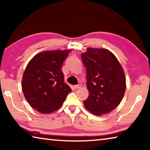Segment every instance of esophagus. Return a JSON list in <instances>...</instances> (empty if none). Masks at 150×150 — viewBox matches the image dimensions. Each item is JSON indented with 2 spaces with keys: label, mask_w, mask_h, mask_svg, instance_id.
Masks as SVG:
<instances>
[{
  "label": "esophagus",
  "mask_w": 150,
  "mask_h": 150,
  "mask_svg": "<svg viewBox=\"0 0 150 150\" xmlns=\"http://www.w3.org/2000/svg\"><path fill=\"white\" fill-rule=\"evenodd\" d=\"M81 87V85L79 84V85H75L74 86V88H75V89H77V88H79Z\"/></svg>",
  "instance_id": "obj_1"
}]
</instances>
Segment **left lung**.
<instances>
[{
  "mask_svg": "<svg viewBox=\"0 0 150 150\" xmlns=\"http://www.w3.org/2000/svg\"><path fill=\"white\" fill-rule=\"evenodd\" d=\"M87 70L88 96L83 101L88 111L101 116L113 110L122 100L126 77L117 58L108 50L87 47L81 54Z\"/></svg>",
  "mask_w": 150,
  "mask_h": 150,
  "instance_id": "obj_1",
  "label": "left lung"
}]
</instances>
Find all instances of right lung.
Masks as SVG:
<instances>
[{"mask_svg":"<svg viewBox=\"0 0 150 150\" xmlns=\"http://www.w3.org/2000/svg\"><path fill=\"white\" fill-rule=\"evenodd\" d=\"M71 50H48L35 55L28 63L22 79V89L30 105L38 112L56 111L71 88L64 82L62 67Z\"/></svg>","mask_w":150,"mask_h":150,"instance_id":"1","label":"right lung"}]
</instances>
